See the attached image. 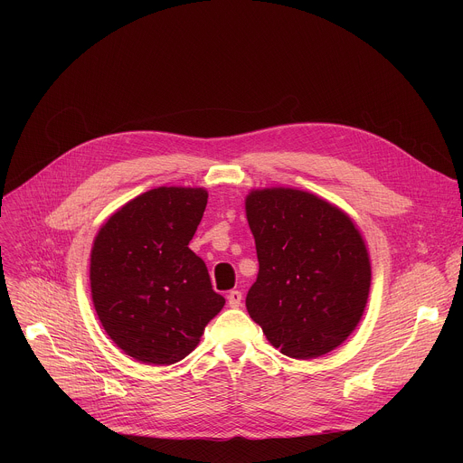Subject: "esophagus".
Instances as JSON below:
<instances>
[{
	"instance_id": "34e87169",
	"label": "esophagus",
	"mask_w": 463,
	"mask_h": 463,
	"mask_svg": "<svg viewBox=\"0 0 463 463\" xmlns=\"http://www.w3.org/2000/svg\"><path fill=\"white\" fill-rule=\"evenodd\" d=\"M227 300H229V306H231V307H238V306L241 304V291L232 289V291L227 295Z\"/></svg>"
}]
</instances>
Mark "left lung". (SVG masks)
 Masks as SVG:
<instances>
[{
  "label": "left lung",
  "mask_w": 463,
  "mask_h": 463,
  "mask_svg": "<svg viewBox=\"0 0 463 463\" xmlns=\"http://www.w3.org/2000/svg\"><path fill=\"white\" fill-rule=\"evenodd\" d=\"M245 213L260 263L245 298L250 318L288 357L335 350L370 293V256L355 223L322 197L282 186L250 190Z\"/></svg>",
  "instance_id": "8db88e82"
}]
</instances>
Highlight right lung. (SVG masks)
I'll use <instances>...</instances> for the list:
<instances>
[{"mask_svg": "<svg viewBox=\"0 0 463 463\" xmlns=\"http://www.w3.org/2000/svg\"><path fill=\"white\" fill-rule=\"evenodd\" d=\"M207 190L159 186L120 207L91 249V297L109 339L146 364H174L225 306L205 261L188 249Z\"/></svg>", "mask_w": 463, "mask_h": 463, "instance_id": "right-lung-1", "label": "right lung"}]
</instances>
